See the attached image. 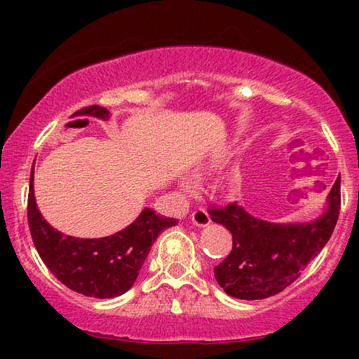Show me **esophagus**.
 <instances>
[{
    "mask_svg": "<svg viewBox=\"0 0 359 359\" xmlns=\"http://www.w3.org/2000/svg\"><path fill=\"white\" fill-rule=\"evenodd\" d=\"M191 219L196 226H199V228H204V226H208L209 222H211V216H209V212L205 211V209L197 208L196 211L192 212Z\"/></svg>",
    "mask_w": 359,
    "mask_h": 359,
    "instance_id": "34e87169",
    "label": "esophagus"
}]
</instances>
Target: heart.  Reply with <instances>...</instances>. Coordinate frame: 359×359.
I'll use <instances>...</instances> for the list:
<instances>
[{
	"label": "heart",
	"mask_w": 359,
	"mask_h": 359,
	"mask_svg": "<svg viewBox=\"0 0 359 359\" xmlns=\"http://www.w3.org/2000/svg\"><path fill=\"white\" fill-rule=\"evenodd\" d=\"M211 163L212 165H216L217 160H212ZM180 185H182V189L185 192H196V189H197V182L192 179V177H184V179L180 180Z\"/></svg>",
	"instance_id": "1"
}]
</instances>
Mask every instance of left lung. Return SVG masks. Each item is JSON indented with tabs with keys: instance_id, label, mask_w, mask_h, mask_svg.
Instances as JSON below:
<instances>
[{
	"instance_id": "1",
	"label": "left lung",
	"mask_w": 359,
	"mask_h": 359,
	"mask_svg": "<svg viewBox=\"0 0 359 359\" xmlns=\"http://www.w3.org/2000/svg\"><path fill=\"white\" fill-rule=\"evenodd\" d=\"M341 177L327 194L324 211L307 222H270L231 203L209 209L211 219L233 234V250L214 277L231 297L266 299L287 288L329 241L339 217Z\"/></svg>"
}]
</instances>
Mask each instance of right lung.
<instances>
[{
	"label": "right lung",
	"instance_id": "add662e5",
	"mask_svg": "<svg viewBox=\"0 0 359 359\" xmlns=\"http://www.w3.org/2000/svg\"><path fill=\"white\" fill-rule=\"evenodd\" d=\"M79 113L109 118V111L101 106H88ZM177 222L147 208L130 226L111 236L93 240L67 236L53 229L40 214L34 194V170L30 174L28 226L35 248L57 280L86 297L113 299L130 290L156 236Z\"/></svg>",
	"mask_w": 359,
	"mask_h": 359
}]
</instances>
